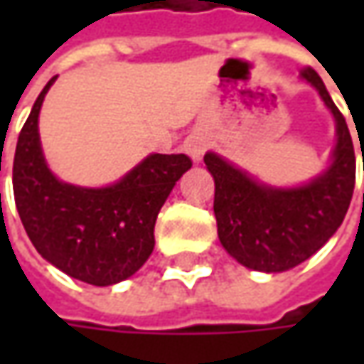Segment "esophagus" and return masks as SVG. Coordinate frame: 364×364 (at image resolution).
I'll use <instances>...</instances> for the list:
<instances>
[{
    "mask_svg": "<svg viewBox=\"0 0 364 364\" xmlns=\"http://www.w3.org/2000/svg\"><path fill=\"white\" fill-rule=\"evenodd\" d=\"M206 147H208V139L204 135H192L188 141H186V151H188V156L194 161L203 158Z\"/></svg>",
    "mask_w": 364,
    "mask_h": 364,
    "instance_id": "esophagus-1",
    "label": "esophagus"
}]
</instances>
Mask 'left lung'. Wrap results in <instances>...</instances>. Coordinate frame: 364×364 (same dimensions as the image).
Segmentation results:
<instances>
[{
  "label": "left lung",
  "mask_w": 364,
  "mask_h": 364,
  "mask_svg": "<svg viewBox=\"0 0 364 364\" xmlns=\"http://www.w3.org/2000/svg\"><path fill=\"white\" fill-rule=\"evenodd\" d=\"M334 121L336 146L322 176L300 188H272L208 151L204 164L215 178V217L227 253L255 272L291 269L312 257L343 225L355 190V146L343 113L314 68H301Z\"/></svg>",
  "instance_id": "8db88e82"
}]
</instances>
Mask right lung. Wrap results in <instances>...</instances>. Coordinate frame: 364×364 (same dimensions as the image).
<instances>
[{
	"mask_svg": "<svg viewBox=\"0 0 364 364\" xmlns=\"http://www.w3.org/2000/svg\"><path fill=\"white\" fill-rule=\"evenodd\" d=\"M54 80L38 95L18 137L16 206L36 251L54 267L91 286H113L132 277L151 255L158 213L192 160L184 154H151L107 188L56 180L38 135L40 107Z\"/></svg>",
	"mask_w": 364,
	"mask_h": 364,
	"instance_id": "obj_1",
	"label": "right lung"
}]
</instances>
